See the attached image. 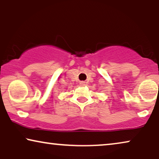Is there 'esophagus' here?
I'll use <instances>...</instances> for the list:
<instances>
[{
    "mask_svg": "<svg viewBox=\"0 0 159 159\" xmlns=\"http://www.w3.org/2000/svg\"><path fill=\"white\" fill-rule=\"evenodd\" d=\"M80 85H81V86H84L86 84V83L84 82H80Z\"/></svg>",
    "mask_w": 159,
    "mask_h": 159,
    "instance_id": "esophagus-1",
    "label": "esophagus"
}]
</instances>
